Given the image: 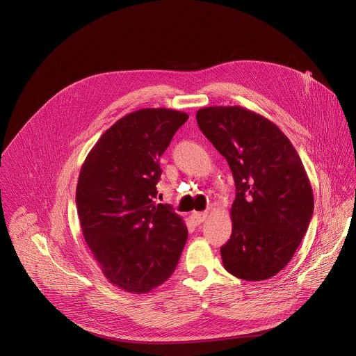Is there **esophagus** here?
I'll return each mask as SVG.
<instances>
[{"mask_svg":"<svg viewBox=\"0 0 356 356\" xmlns=\"http://www.w3.org/2000/svg\"><path fill=\"white\" fill-rule=\"evenodd\" d=\"M207 218H208V213H207V212H194V213L191 214V220H193L195 224H201V222H204Z\"/></svg>","mask_w":356,"mask_h":356,"instance_id":"34e87169","label":"esophagus"}]
</instances>
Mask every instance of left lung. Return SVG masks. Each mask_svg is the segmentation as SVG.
I'll return each instance as SVG.
<instances>
[{
	"label": "left lung",
	"mask_w": 356,
	"mask_h": 356,
	"mask_svg": "<svg viewBox=\"0 0 356 356\" xmlns=\"http://www.w3.org/2000/svg\"><path fill=\"white\" fill-rule=\"evenodd\" d=\"M197 122L235 180L232 234L220 249L224 268L245 281H266L291 260L312 217L304 165L274 122L245 107H204Z\"/></svg>",
	"instance_id": "left-lung-1"
}]
</instances>
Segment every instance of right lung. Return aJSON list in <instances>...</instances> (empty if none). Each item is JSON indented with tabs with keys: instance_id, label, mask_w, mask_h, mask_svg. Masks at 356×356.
<instances>
[{
	"instance_id": "1",
	"label": "right lung",
	"mask_w": 356,
	"mask_h": 356,
	"mask_svg": "<svg viewBox=\"0 0 356 356\" xmlns=\"http://www.w3.org/2000/svg\"><path fill=\"white\" fill-rule=\"evenodd\" d=\"M188 114L142 108L110 127L86 155L75 204L85 242L110 284L145 294L175 273L188 229L155 204L159 156Z\"/></svg>"
}]
</instances>
